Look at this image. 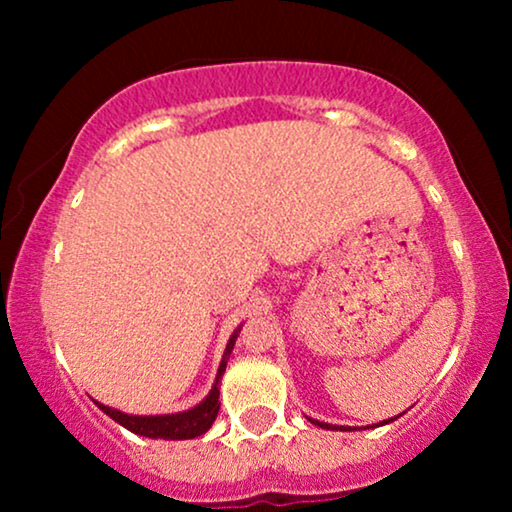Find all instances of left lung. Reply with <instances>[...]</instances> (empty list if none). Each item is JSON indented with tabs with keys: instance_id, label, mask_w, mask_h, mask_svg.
I'll use <instances>...</instances> for the list:
<instances>
[{
	"instance_id": "obj_1",
	"label": "left lung",
	"mask_w": 512,
	"mask_h": 512,
	"mask_svg": "<svg viewBox=\"0 0 512 512\" xmlns=\"http://www.w3.org/2000/svg\"><path fill=\"white\" fill-rule=\"evenodd\" d=\"M401 415H403V412H401ZM401 415H398V417H401ZM307 419H310L312 424H317V426H321V429H328V431H352V429H349V426H335V424H326V422H319V419H312V417H307ZM394 419H396V417H391V419H384V422L375 424V426L389 424V422H394Z\"/></svg>"
}]
</instances>
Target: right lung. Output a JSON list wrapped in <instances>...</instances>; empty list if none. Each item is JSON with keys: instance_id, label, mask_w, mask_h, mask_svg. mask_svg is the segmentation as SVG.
<instances>
[{"instance_id": "right-lung-1", "label": "right lung", "mask_w": 512, "mask_h": 512, "mask_svg": "<svg viewBox=\"0 0 512 512\" xmlns=\"http://www.w3.org/2000/svg\"><path fill=\"white\" fill-rule=\"evenodd\" d=\"M240 328L242 326H237L233 335H230L226 352H223V359L219 363V370H216L214 387L209 389V394L202 398L195 408L184 410V412H172V415H128V412H121L116 408H109V405H104L100 401H95L97 408H100L104 415H109L111 419H114V422L125 426L128 431L137 433V436H144V438L188 440V438L202 436V433H207L209 426L214 424L216 415H219V408H221L219 382H221L223 373H226L228 359H230V354H233V347H235L237 335H240Z\"/></svg>"}]
</instances>
